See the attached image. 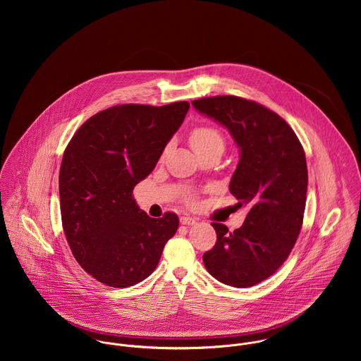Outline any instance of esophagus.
<instances>
[{"mask_svg":"<svg viewBox=\"0 0 361 361\" xmlns=\"http://www.w3.org/2000/svg\"><path fill=\"white\" fill-rule=\"evenodd\" d=\"M180 224H183V225H193V224H196V219L189 216V215H183V216H180Z\"/></svg>","mask_w":361,"mask_h":361,"instance_id":"obj_1","label":"esophagus"}]
</instances>
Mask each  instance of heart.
Wrapping results in <instances>:
<instances>
[{
  "label": "heart",
  "instance_id": "obj_1",
  "mask_svg": "<svg viewBox=\"0 0 361 361\" xmlns=\"http://www.w3.org/2000/svg\"><path fill=\"white\" fill-rule=\"evenodd\" d=\"M190 146L196 152V154H200L211 147H222L224 149V137L222 135L212 126H197L192 130L190 136Z\"/></svg>",
  "mask_w": 361,
  "mask_h": 361
}]
</instances>
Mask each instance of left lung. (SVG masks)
<instances>
[{"label": "left lung", "instance_id": "8db88e82", "mask_svg": "<svg viewBox=\"0 0 361 361\" xmlns=\"http://www.w3.org/2000/svg\"><path fill=\"white\" fill-rule=\"evenodd\" d=\"M192 104L225 126L239 147L229 192L249 208L233 232L211 224L216 243L204 253V265L225 285L255 286L285 262L300 233L309 182L305 150L285 119L261 104L236 96Z\"/></svg>", "mask_w": 361, "mask_h": 361}]
</instances>
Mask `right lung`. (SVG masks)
<instances>
[{"mask_svg": "<svg viewBox=\"0 0 361 361\" xmlns=\"http://www.w3.org/2000/svg\"><path fill=\"white\" fill-rule=\"evenodd\" d=\"M190 105L123 104L89 118L66 146L59 169L62 228L80 267L106 286L128 288L157 267L179 218H152L135 186L152 173Z\"/></svg>", "mask_w": 361, "mask_h": 361, "instance_id": "1", "label": "right lung"}]
</instances>
